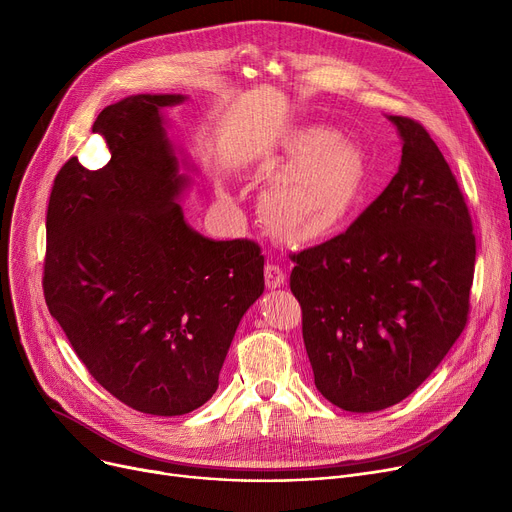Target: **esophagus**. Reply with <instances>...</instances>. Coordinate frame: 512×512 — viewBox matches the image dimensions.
I'll list each match as a JSON object with an SVG mask.
<instances>
[{
  "instance_id": "esophagus-1",
  "label": "esophagus",
  "mask_w": 512,
  "mask_h": 512,
  "mask_svg": "<svg viewBox=\"0 0 512 512\" xmlns=\"http://www.w3.org/2000/svg\"><path fill=\"white\" fill-rule=\"evenodd\" d=\"M286 282V274L280 265L276 263H267L265 265V286L267 288H280Z\"/></svg>"
}]
</instances>
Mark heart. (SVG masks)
Returning a JSON list of instances; mask_svg holds the SVG:
<instances>
[{"mask_svg":"<svg viewBox=\"0 0 512 512\" xmlns=\"http://www.w3.org/2000/svg\"><path fill=\"white\" fill-rule=\"evenodd\" d=\"M278 180L263 197V215L290 240L332 234L361 199L363 159L359 149L330 126H307L284 145Z\"/></svg>","mask_w":512,"mask_h":512,"instance_id":"1","label":"heart"}]
</instances>
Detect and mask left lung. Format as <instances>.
Returning <instances> with one entry per match:
<instances>
[{
	"label": "left lung",
	"instance_id": "1",
	"mask_svg": "<svg viewBox=\"0 0 512 512\" xmlns=\"http://www.w3.org/2000/svg\"><path fill=\"white\" fill-rule=\"evenodd\" d=\"M388 120L402 157L384 193L290 257L315 386L351 413L388 409L432 375L465 330L475 272L471 215L442 151L419 122Z\"/></svg>",
	"mask_w": 512,
	"mask_h": 512
}]
</instances>
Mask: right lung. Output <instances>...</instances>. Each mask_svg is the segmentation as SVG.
I'll return each mask as SVG.
<instances>
[{
	"label": "right lung",
	"instance_id": "1",
	"mask_svg": "<svg viewBox=\"0 0 512 512\" xmlns=\"http://www.w3.org/2000/svg\"><path fill=\"white\" fill-rule=\"evenodd\" d=\"M184 95H132L97 116L110 161L70 157L47 207L43 292L93 378L141 413L174 417L218 390L242 315L263 294L247 238L211 240L176 203L188 186L161 110Z\"/></svg>",
	"mask_w": 512,
	"mask_h": 512
}]
</instances>
